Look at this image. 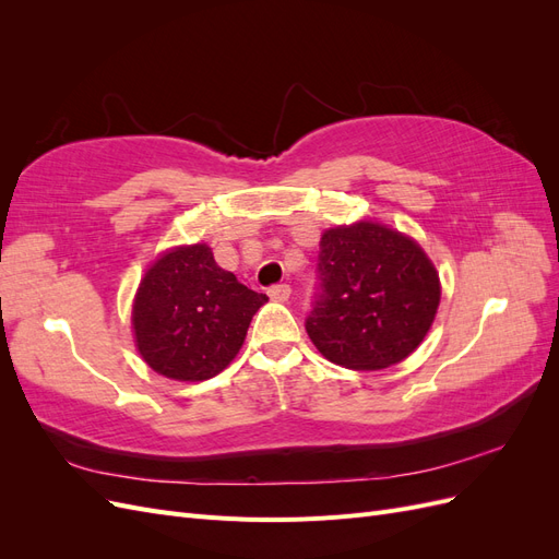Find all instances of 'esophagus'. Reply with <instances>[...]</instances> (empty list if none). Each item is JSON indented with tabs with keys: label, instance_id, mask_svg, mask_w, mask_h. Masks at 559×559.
Segmentation results:
<instances>
[{
	"label": "esophagus",
	"instance_id": "34e87169",
	"mask_svg": "<svg viewBox=\"0 0 559 559\" xmlns=\"http://www.w3.org/2000/svg\"><path fill=\"white\" fill-rule=\"evenodd\" d=\"M267 296L273 298V300H277V302L289 300V296H292V286H289V284H275V286H270V289H267Z\"/></svg>",
	"mask_w": 559,
	"mask_h": 559
}]
</instances>
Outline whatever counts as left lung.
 <instances>
[{"mask_svg":"<svg viewBox=\"0 0 559 559\" xmlns=\"http://www.w3.org/2000/svg\"><path fill=\"white\" fill-rule=\"evenodd\" d=\"M317 280L306 331L329 361L352 370L403 361L425 341L441 300L421 247L368 222L321 235Z\"/></svg>","mask_w":559,"mask_h":559,"instance_id":"8db88e82","label":"left lung"}]
</instances>
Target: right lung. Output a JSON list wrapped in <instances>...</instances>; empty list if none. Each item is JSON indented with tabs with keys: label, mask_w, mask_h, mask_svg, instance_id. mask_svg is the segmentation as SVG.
I'll list each match as a JSON object with an SVG mask.
<instances>
[{
	"label": "right lung",
	"mask_w": 559,
	"mask_h": 559,
	"mask_svg": "<svg viewBox=\"0 0 559 559\" xmlns=\"http://www.w3.org/2000/svg\"><path fill=\"white\" fill-rule=\"evenodd\" d=\"M265 300L218 267L207 245L179 247L146 270L132 306L134 341L156 373L210 380L240 352Z\"/></svg>",
	"instance_id": "1"
}]
</instances>
